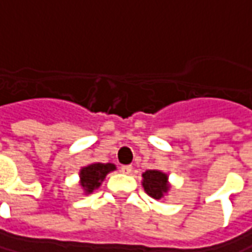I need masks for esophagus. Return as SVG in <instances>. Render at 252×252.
I'll return each mask as SVG.
<instances>
[{
    "mask_svg": "<svg viewBox=\"0 0 252 252\" xmlns=\"http://www.w3.org/2000/svg\"><path fill=\"white\" fill-rule=\"evenodd\" d=\"M121 172L126 173V175H129L132 172V166L131 165H124V166H121Z\"/></svg>",
    "mask_w": 252,
    "mask_h": 252,
    "instance_id": "esophagus-1",
    "label": "esophagus"
}]
</instances>
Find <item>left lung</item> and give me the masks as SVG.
<instances>
[{
  "label": "left lung",
  "mask_w": 252,
  "mask_h": 252,
  "mask_svg": "<svg viewBox=\"0 0 252 252\" xmlns=\"http://www.w3.org/2000/svg\"><path fill=\"white\" fill-rule=\"evenodd\" d=\"M142 186L148 194L157 200L162 199L170 188L168 183V175L155 169H149L142 173Z\"/></svg>",
  "instance_id": "obj_1"
}]
</instances>
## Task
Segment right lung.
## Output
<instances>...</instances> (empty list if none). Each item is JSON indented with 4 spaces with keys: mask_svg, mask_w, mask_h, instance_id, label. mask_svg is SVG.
I'll return each mask as SVG.
<instances>
[{
    "mask_svg": "<svg viewBox=\"0 0 252 252\" xmlns=\"http://www.w3.org/2000/svg\"><path fill=\"white\" fill-rule=\"evenodd\" d=\"M115 170L114 163H90L80 169V186L84 193H92L97 188H100L101 182L104 181L107 173Z\"/></svg>",
    "mask_w": 252,
    "mask_h": 252,
    "instance_id": "add662e5",
    "label": "right lung"
}]
</instances>
